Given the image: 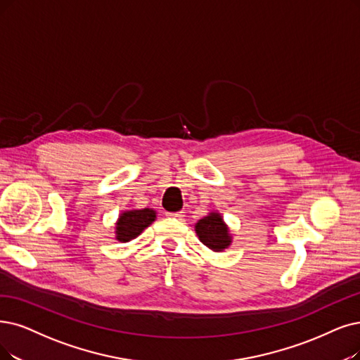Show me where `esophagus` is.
Listing matches in <instances>:
<instances>
[{
    "label": "esophagus",
    "mask_w": 360,
    "mask_h": 360,
    "mask_svg": "<svg viewBox=\"0 0 360 360\" xmlns=\"http://www.w3.org/2000/svg\"><path fill=\"white\" fill-rule=\"evenodd\" d=\"M167 217H169V219H181V217H184V214H183V211L167 212Z\"/></svg>",
    "instance_id": "obj_1"
}]
</instances>
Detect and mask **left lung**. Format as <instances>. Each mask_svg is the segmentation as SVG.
Instances as JSON below:
<instances>
[{
  "label": "left lung",
  "instance_id": "1",
  "mask_svg": "<svg viewBox=\"0 0 360 360\" xmlns=\"http://www.w3.org/2000/svg\"><path fill=\"white\" fill-rule=\"evenodd\" d=\"M195 230L199 240L215 252L229 248L232 243V235H230L229 227L219 212H210L204 219H200L195 224Z\"/></svg>",
  "mask_w": 360,
  "mask_h": 360
}]
</instances>
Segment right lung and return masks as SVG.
Here are the masks:
<instances>
[{
    "label": "right lung",
    "mask_w": 360,
    "mask_h": 360,
    "mask_svg": "<svg viewBox=\"0 0 360 360\" xmlns=\"http://www.w3.org/2000/svg\"><path fill=\"white\" fill-rule=\"evenodd\" d=\"M156 219V211L152 208L124 211L117 221V239L120 242H128L137 238L143 230L149 227Z\"/></svg>",
    "instance_id": "add662e5"
}]
</instances>
